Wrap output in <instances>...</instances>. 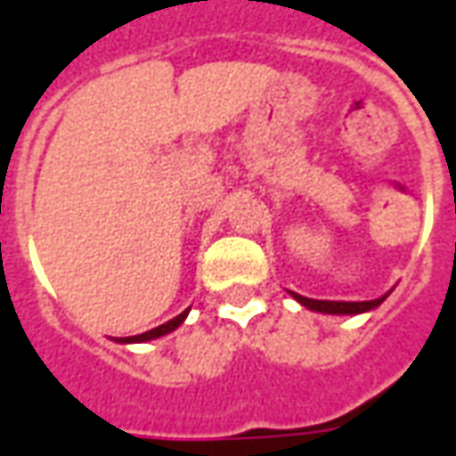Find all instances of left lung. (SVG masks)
Masks as SVG:
<instances>
[{
    "instance_id": "obj_1",
    "label": "left lung",
    "mask_w": 456,
    "mask_h": 456,
    "mask_svg": "<svg viewBox=\"0 0 456 456\" xmlns=\"http://www.w3.org/2000/svg\"><path fill=\"white\" fill-rule=\"evenodd\" d=\"M296 297L300 305H305L307 310H315V313H325V315H359V313H369L373 307H379L388 297V293L376 300H362V303H344V300H313V297L297 296V293H290Z\"/></svg>"
}]
</instances>
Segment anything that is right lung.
<instances>
[{"instance_id": "1", "label": "right lung", "mask_w": 456, "mask_h": 456, "mask_svg": "<svg viewBox=\"0 0 456 456\" xmlns=\"http://www.w3.org/2000/svg\"><path fill=\"white\" fill-rule=\"evenodd\" d=\"M190 310H185V313H180L178 317H173V320H168L166 325H159V327H153V330H149V332H143V335H134V337H119L117 342L121 344H134V342H151V339H159V337L163 335H168V332H173L175 327L183 325V320L188 317Z\"/></svg>"}]
</instances>
